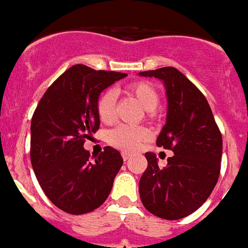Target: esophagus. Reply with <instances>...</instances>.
<instances>
[{"label":"esophagus","instance_id":"1","mask_svg":"<svg viewBox=\"0 0 248 248\" xmlns=\"http://www.w3.org/2000/svg\"><path fill=\"white\" fill-rule=\"evenodd\" d=\"M122 158H124V161H127L130 158V154H127V153H122Z\"/></svg>","mask_w":248,"mask_h":248}]
</instances>
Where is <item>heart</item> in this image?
Masks as SVG:
<instances>
[{
    "mask_svg": "<svg viewBox=\"0 0 248 248\" xmlns=\"http://www.w3.org/2000/svg\"><path fill=\"white\" fill-rule=\"evenodd\" d=\"M124 93L134 97L145 108L146 117L149 119L156 118L159 103V92L151 82L135 81L124 86ZM117 98L113 90H105L97 98L95 110L98 118L103 124H110L114 119ZM149 138V131L142 126H117L108 133V142L122 151H134Z\"/></svg>",
    "mask_w": 248,
    "mask_h": 248,
    "instance_id": "obj_1",
    "label": "heart"
}]
</instances>
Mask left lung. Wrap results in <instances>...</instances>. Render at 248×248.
Here are the masks:
<instances>
[{
    "label": "left lung",
    "instance_id": "1",
    "mask_svg": "<svg viewBox=\"0 0 248 248\" xmlns=\"http://www.w3.org/2000/svg\"><path fill=\"white\" fill-rule=\"evenodd\" d=\"M140 74L165 82L169 108L156 146L174 153L163 169L154 153H146L140 201L155 217L185 218L207 201L218 182L222 134L206 97L178 69L166 66Z\"/></svg>",
    "mask_w": 248,
    "mask_h": 248
}]
</instances>
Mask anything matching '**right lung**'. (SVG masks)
<instances>
[{
    "mask_svg": "<svg viewBox=\"0 0 248 248\" xmlns=\"http://www.w3.org/2000/svg\"><path fill=\"white\" fill-rule=\"evenodd\" d=\"M127 74L74 65L51 83L31 118L30 161L53 204L73 215L92 213L108 199L124 159L106 146L94 162L83 149L99 129L98 95Z\"/></svg>",
    "mask_w": 248,
    "mask_h": 248,
    "instance_id": "1",
    "label": "right lung"
}]
</instances>
